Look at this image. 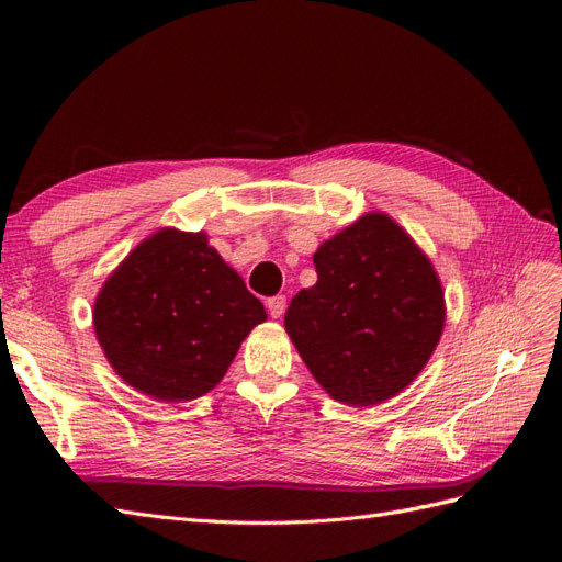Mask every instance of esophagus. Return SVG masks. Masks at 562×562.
Here are the masks:
<instances>
[{"label":"esophagus","instance_id":"1","mask_svg":"<svg viewBox=\"0 0 562 562\" xmlns=\"http://www.w3.org/2000/svg\"><path fill=\"white\" fill-rule=\"evenodd\" d=\"M267 310H269V316H271V318L283 316V312H285V295L269 297V300H267Z\"/></svg>","mask_w":562,"mask_h":562}]
</instances>
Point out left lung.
Wrapping results in <instances>:
<instances>
[{
	"mask_svg": "<svg viewBox=\"0 0 562 562\" xmlns=\"http://www.w3.org/2000/svg\"><path fill=\"white\" fill-rule=\"evenodd\" d=\"M318 281L291 300L285 330L328 394L375 405L427 366L446 323L443 288L411 236L368 213L314 252Z\"/></svg>",
	"mask_w": 562,
	"mask_h": 562,
	"instance_id": "obj_1",
	"label": "left lung"
}]
</instances>
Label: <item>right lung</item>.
Listing matches in <instances>:
<instances>
[{"mask_svg": "<svg viewBox=\"0 0 562 562\" xmlns=\"http://www.w3.org/2000/svg\"><path fill=\"white\" fill-rule=\"evenodd\" d=\"M262 302L209 246L206 234L161 229L105 281L93 326L108 361L143 394L182 403L211 391Z\"/></svg>", "mask_w": 562, "mask_h": 562, "instance_id": "obj_1", "label": "right lung"}]
</instances>
